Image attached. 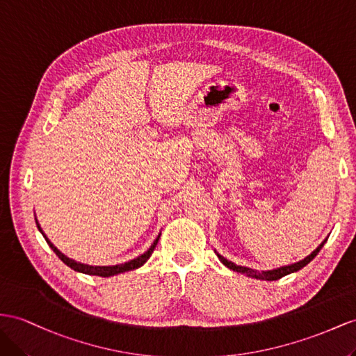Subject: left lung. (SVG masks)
<instances>
[{"mask_svg":"<svg viewBox=\"0 0 356 356\" xmlns=\"http://www.w3.org/2000/svg\"><path fill=\"white\" fill-rule=\"evenodd\" d=\"M326 241H327V238H326L321 245H318V247H317L312 254H308V256H307L305 259L299 260V261H296V263H291V265H287V266H280V268L270 269V270H256V269H251V268L239 266V265H236V263H233V261H230V260H227L225 257H222L221 254H218L216 251H215V254L218 256V259L221 260V263H222L224 266H227V268L232 269V270H234V272L243 273V275H247V277H250V278H256V280H263V281H275V280H280V278H282V277L289 275V273L298 272L299 269H302L304 266H307L308 263L312 261V260L317 256L318 251L322 250V247H323Z\"/></svg>","mask_w":356,"mask_h":356,"instance_id":"1","label":"left lung"}]
</instances>
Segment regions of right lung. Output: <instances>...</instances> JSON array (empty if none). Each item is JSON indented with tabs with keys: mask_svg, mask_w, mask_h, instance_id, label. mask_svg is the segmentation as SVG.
<instances>
[{
	"mask_svg": "<svg viewBox=\"0 0 356 356\" xmlns=\"http://www.w3.org/2000/svg\"><path fill=\"white\" fill-rule=\"evenodd\" d=\"M35 224H38L39 232L43 234V238H44V241L48 242L51 250L57 254L58 259H60L63 263H65V265H67L70 269H74V270H76V272L86 273V275H96V277H104V278L114 277V275H118V273L129 272V270L141 268V266L144 265V263L150 259L152 252L154 251V248H156L158 241H159V238H161V233H159L158 238L153 241V243L150 245V248H149L147 251L143 252L141 256L135 257V259H132V260H129V261H124V263H120V265H113V266H93V265H87V263L76 261V260H74V259L67 257L66 254H63V252L56 247V245H54V243L48 239V236L44 234V232L42 230V227H40V224H39V221H38V218H35Z\"/></svg>",
	"mask_w": 356,
	"mask_h": 356,
	"instance_id": "obj_1",
	"label": "right lung"
}]
</instances>
